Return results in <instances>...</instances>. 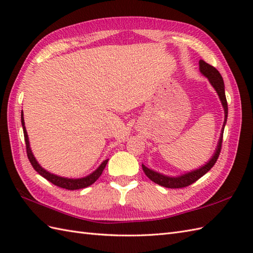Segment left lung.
<instances>
[{
    "mask_svg": "<svg viewBox=\"0 0 253 253\" xmlns=\"http://www.w3.org/2000/svg\"><path fill=\"white\" fill-rule=\"evenodd\" d=\"M199 69H200L201 74L204 75V76L209 79V82L213 85V88L215 89V91L219 96V100H221V102H222V105L224 107L225 120H224L223 128H222V133H221V137H219L215 153L213 154L211 160H210L206 165L201 166L200 169L191 170V171H189V173H186L184 175H180L177 177H169V176H165L163 174H160L155 170L150 169L147 168V166H144L142 164V169L144 171V174L148 176V178L154 181L155 184L166 187V188H184V187H187V186L193 184V182L197 181L199 178H200V177H202L204 174H207L208 171L213 168L214 164L216 163L219 152H221V149H222L224 127H225V125H226L227 114H228V107H227L226 95H225V85H224L223 78L221 76V74L218 73V71L215 67L211 66L210 64L206 63L202 60L199 61Z\"/></svg>",
    "mask_w": 253,
    "mask_h": 253,
    "instance_id": "left-lung-1",
    "label": "left lung"
}]
</instances>
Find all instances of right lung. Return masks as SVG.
<instances>
[{"mask_svg": "<svg viewBox=\"0 0 253 253\" xmlns=\"http://www.w3.org/2000/svg\"><path fill=\"white\" fill-rule=\"evenodd\" d=\"M21 125H23V130H24V136H25L27 157H28L32 168H34L36 169V171H38V173H39L42 177H44L45 179H47L50 182H52L53 185H55L57 187H61V188H64V189H68V190H77V189H83V188H85V187H89L99 178L102 174V171H103V169H105L107 162H109V160L103 161V162L101 163V165L93 171V173H91L90 175L85 176V177H83V178H76V179L65 178V177H61V176H57L54 174H51L50 171H47L44 169L41 168L39 163L37 162V160L34 157V154H32V152H31L28 135H27V130L25 127L23 111H21Z\"/></svg>", "mask_w": 253, "mask_h": 253, "instance_id": "right-lung-1", "label": "right lung"}]
</instances>
